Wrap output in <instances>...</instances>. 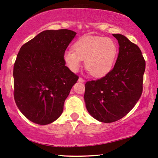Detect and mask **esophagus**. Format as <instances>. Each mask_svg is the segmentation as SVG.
Masks as SVG:
<instances>
[{
    "label": "esophagus",
    "instance_id": "esophagus-1",
    "mask_svg": "<svg viewBox=\"0 0 158 158\" xmlns=\"http://www.w3.org/2000/svg\"><path fill=\"white\" fill-rule=\"evenodd\" d=\"M79 82H85V80L82 79V78H79Z\"/></svg>",
    "mask_w": 158,
    "mask_h": 158
}]
</instances>
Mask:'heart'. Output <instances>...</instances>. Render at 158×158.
Returning <instances> with one entry per match:
<instances>
[{
	"label": "heart",
	"instance_id": "obj_1",
	"mask_svg": "<svg viewBox=\"0 0 158 158\" xmlns=\"http://www.w3.org/2000/svg\"><path fill=\"white\" fill-rule=\"evenodd\" d=\"M73 50H66L64 63L71 72H78L85 60V67L94 77H102L112 70L116 60L118 47L108 37H85L73 45Z\"/></svg>",
	"mask_w": 158,
	"mask_h": 158
}]
</instances>
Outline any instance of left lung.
<instances>
[{
    "label": "left lung",
    "instance_id": "left-lung-1",
    "mask_svg": "<svg viewBox=\"0 0 158 158\" xmlns=\"http://www.w3.org/2000/svg\"><path fill=\"white\" fill-rule=\"evenodd\" d=\"M112 35L119 45L115 64L104 77L86 82L84 95L90 115L104 123L119 120L134 107L143 92L145 69L139 48L122 34Z\"/></svg>",
    "mask_w": 158,
    "mask_h": 158
}]
</instances>
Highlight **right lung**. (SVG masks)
I'll list each match as a JSON object with an SVG mask.
<instances>
[{"label":"right lung","mask_w":158,"mask_h":158,"mask_svg":"<svg viewBox=\"0 0 158 158\" xmlns=\"http://www.w3.org/2000/svg\"><path fill=\"white\" fill-rule=\"evenodd\" d=\"M67 29L46 30L20 48L14 67V99L28 120L46 125L58 118L78 77L65 66L63 55L76 37Z\"/></svg>","instance_id":"1"}]
</instances>
